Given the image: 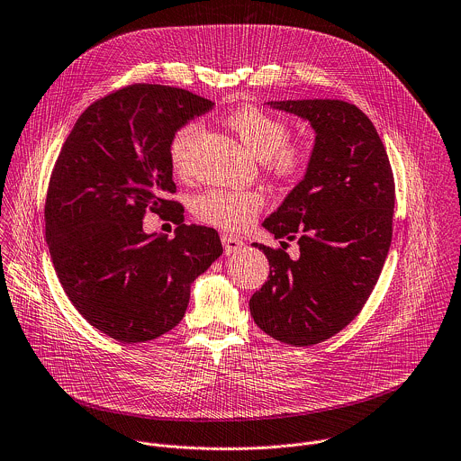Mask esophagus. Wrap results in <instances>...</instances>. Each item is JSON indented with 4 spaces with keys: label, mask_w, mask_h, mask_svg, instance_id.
<instances>
[{
    "label": "esophagus",
    "mask_w": 461,
    "mask_h": 461,
    "mask_svg": "<svg viewBox=\"0 0 461 461\" xmlns=\"http://www.w3.org/2000/svg\"><path fill=\"white\" fill-rule=\"evenodd\" d=\"M221 240H222L226 255H231V253H235V251H239L242 248V240L239 237L231 235V233H222Z\"/></svg>",
    "instance_id": "esophagus-1"
}]
</instances>
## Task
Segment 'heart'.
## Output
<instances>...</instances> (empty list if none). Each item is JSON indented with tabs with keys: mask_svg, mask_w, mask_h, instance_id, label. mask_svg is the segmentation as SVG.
<instances>
[{
	"mask_svg": "<svg viewBox=\"0 0 461 461\" xmlns=\"http://www.w3.org/2000/svg\"><path fill=\"white\" fill-rule=\"evenodd\" d=\"M226 122L275 176L291 179L307 167L312 152L311 141L307 138L291 140L287 120L253 104H246L233 109ZM201 131V122H188L174 134L170 141V159L177 172H186ZM264 204L266 199L258 190L210 188L194 199L192 208L201 222L240 231L255 221Z\"/></svg>",
	"mask_w": 461,
	"mask_h": 461,
	"instance_id": "1",
	"label": "heart"
}]
</instances>
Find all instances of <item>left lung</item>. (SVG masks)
Listing matches in <instances>:
<instances>
[{"label":"left lung","mask_w":461,"mask_h":461,"mask_svg":"<svg viewBox=\"0 0 461 461\" xmlns=\"http://www.w3.org/2000/svg\"><path fill=\"white\" fill-rule=\"evenodd\" d=\"M314 129L303 179L264 228L296 240L301 257L253 244L269 260V278L249 300L255 323L276 341L311 347L343 330L370 298L392 244L395 181L370 118L343 100H280Z\"/></svg>","instance_id":"left-lung-1"}]
</instances>
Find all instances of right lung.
Wrapping results in <instances>:
<instances>
[{"label":"right lung","instance_id":"obj_1","mask_svg":"<svg viewBox=\"0 0 461 461\" xmlns=\"http://www.w3.org/2000/svg\"><path fill=\"white\" fill-rule=\"evenodd\" d=\"M212 107L186 89L127 86L78 116L55 161L44 222L57 278L82 318L120 343L172 330L192 282L222 255L213 228L183 224L165 199L176 192L174 134ZM149 209L173 210L174 240L142 231Z\"/></svg>","mask_w":461,"mask_h":461}]
</instances>
